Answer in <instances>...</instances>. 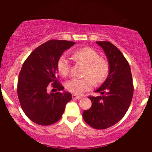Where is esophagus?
<instances>
[{"instance_id": "obj_1", "label": "esophagus", "mask_w": 152, "mask_h": 152, "mask_svg": "<svg viewBox=\"0 0 152 152\" xmlns=\"http://www.w3.org/2000/svg\"><path fill=\"white\" fill-rule=\"evenodd\" d=\"M72 98H73V99H78V100H79V99H80L82 97L79 96H77V95L73 94V96H72Z\"/></svg>"}]
</instances>
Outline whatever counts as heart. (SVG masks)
Segmentation results:
<instances>
[{
    "label": "heart",
    "instance_id": "1",
    "mask_svg": "<svg viewBox=\"0 0 152 152\" xmlns=\"http://www.w3.org/2000/svg\"><path fill=\"white\" fill-rule=\"evenodd\" d=\"M76 59L87 65L85 71V78L70 79L65 84L67 91L81 95L90 90L93 86V79L96 83L103 82L109 72V64L104 58L100 57L99 53L89 47L78 49L73 53ZM57 70L61 76H67L70 73V63L66 56L62 55L59 58L56 64Z\"/></svg>",
    "mask_w": 152,
    "mask_h": 152
}]
</instances>
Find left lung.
I'll use <instances>...</instances> for the list:
<instances>
[{"label":"left lung","instance_id":"obj_1","mask_svg":"<svg viewBox=\"0 0 152 152\" xmlns=\"http://www.w3.org/2000/svg\"><path fill=\"white\" fill-rule=\"evenodd\" d=\"M104 50L110 65L105 82L96 93L102 96H89L92 106L85 110V121L96 129H104L117 124L126 113L133 96L134 86L131 69L117 47L108 41L96 42Z\"/></svg>","mask_w":152,"mask_h":152}]
</instances>
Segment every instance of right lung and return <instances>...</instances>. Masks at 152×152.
Returning <instances> with one entry per match:
<instances>
[{"mask_svg":"<svg viewBox=\"0 0 152 152\" xmlns=\"http://www.w3.org/2000/svg\"><path fill=\"white\" fill-rule=\"evenodd\" d=\"M75 42L50 39L35 48L23 64L18 82V96L27 117L41 126L57 122L65 105L72 99L69 93H47L48 86L62 90L56 64L65 50Z\"/></svg>","mask_w":152,"mask_h":152,"instance_id":"add662e5","label":"right lung"}]
</instances>
